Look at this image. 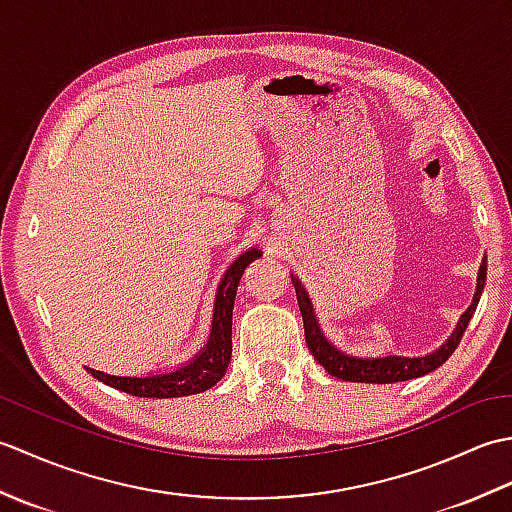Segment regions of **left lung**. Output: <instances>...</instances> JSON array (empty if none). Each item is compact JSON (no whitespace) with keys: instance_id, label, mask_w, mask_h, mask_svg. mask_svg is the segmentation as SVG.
<instances>
[{"instance_id":"left-lung-1","label":"left lung","mask_w":512,"mask_h":512,"mask_svg":"<svg viewBox=\"0 0 512 512\" xmlns=\"http://www.w3.org/2000/svg\"><path fill=\"white\" fill-rule=\"evenodd\" d=\"M290 279H292V286H295V292H297L299 310L303 317V330H306V343L310 347L312 356L317 358V363L325 367V372L334 378L347 380V383L389 385V383H402V380L420 378L424 374L433 372V369H438L442 363L449 361V356L455 352V347H458L462 341L466 325H469V321L473 319L477 303H480L482 290L486 284V259H482V266H480V270H477V286H475L473 303L466 308V312L460 317V321H458V325H455V330L449 339L444 341L438 350H433L427 356L387 354V356H378V358H365V356H352V354L339 350V347H336L328 339V336L323 334L308 290L303 288L299 277L290 273Z\"/></svg>"}]
</instances>
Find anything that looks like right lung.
Here are the masks:
<instances>
[{"instance_id": "1", "label": "right lung", "mask_w": 512, "mask_h": 512, "mask_svg": "<svg viewBox=\"0 0 512 512\" xmlns=\"http://www.w3.org/2000/svg\"><path fill=\"white\" fill-rule=\"evenodd\" d=\"M262 257L259 248H248L246 253L239 255L235 262L228 266L220 286H217V295L213 303V321H211V334L209 341L202 350L189 361L180 363L178 367L162 369V372L140 374V376H114L99 369L88 367L85 369L101 383L110 385L114 389H121L129 396L138 398H180L191 394H202V391L211 389L217 380H222L226 374V367L231 363L233 354V306L239 279H242L244 270L250 262Z\"/></svg>"}]
</instances>
